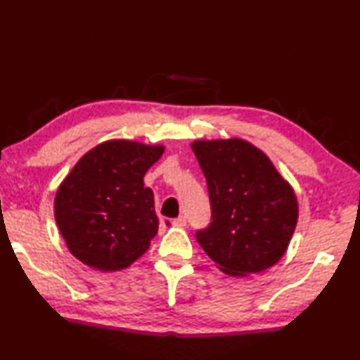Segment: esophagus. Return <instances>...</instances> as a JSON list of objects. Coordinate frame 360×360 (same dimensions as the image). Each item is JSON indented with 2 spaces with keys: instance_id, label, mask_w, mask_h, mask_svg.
Segmentation results:
<instances>
[{
  "instance_id": "esophagus-1",
  "label": "esophagus",
  "mask_w": 360,
  "mask_h": 360,
  "mask_svg": "<svg viewBox=\"0 0 360 360\" xmlns=\"http://www.w3.org/2000/svg\"><path fill=\"white\" fill-rule=\"evenodd\" d=\"M172 224L175 226V227H185L186 226V217H179V218H175V220L172 221Z\"/></svg>"
}]
</instances>
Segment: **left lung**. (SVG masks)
Segmentation results:
<instances>
[{
	"instance_id": "8db88e82",
	"label": "left lung",
	"mask_w": 360,
	"mask_h": 360,
	"mask_svg": "<svg viewBox=\"0 0 360 360\" xmlns=\"http://www.w3.org/2000/svg\"><path fill=\"white\" fill-rule=\"evenodd\" d=\"M212 223L197 241L223 274H259L283 258L297 223V200L259 148L238 137L194 140Z\"/></svg>"
}]
</instances>
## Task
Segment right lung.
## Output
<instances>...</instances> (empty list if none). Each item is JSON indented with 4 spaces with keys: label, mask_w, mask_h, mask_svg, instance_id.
I'll return each instance as SVG.
<instances>
[{
    "label": "right lung",
    "mask_w": 360,
    "mask_h": 360,
    "mask_svg": "<svg viewBox=\"0 0 360 360\" xmlns=\"http://www.w3.org/2000/svg\"><path fill=\"white\" fill-rule=\"evenodd\" d=\"M163 153V145L112 139L77 160L55 197V220L75 258L117 271L148 250L159 217L143 177Z\"/></svg>",
    "instance_id": "add662e5"
}]
</instances>
